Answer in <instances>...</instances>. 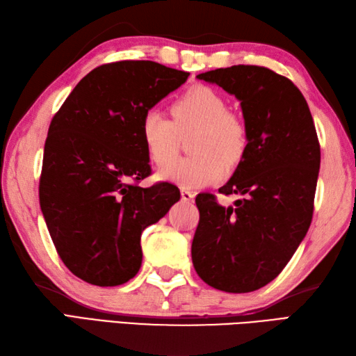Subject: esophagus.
Instances as JSON below:
<instances>
[{"instance_id": "1", "label": "esophagus", "mask_w": 356, "mask_h": 356, "mask_svg": "<svg viewBox=\"0 0 356 356\" xmlns=\"http://www.w3.org/2000/svg\"><path fill=\"white\" fill-rule=\"evenodd\" d=\"M180 195H182L184 202H193L194 200V194L190 190H182V191H180Z\"/></svg>"}]
</instances>
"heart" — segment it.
<instances>
[{"mask_svg": "<svg viewBox=\"0 0 356 356\" xmlns=\"http://www.w3.org/2000/svg\"><path fill=\"white\" fill-rule=\"evenodd\" d=\"M172 120L157 110L145 113L140 139L151 162L162 166L175 156L179 136L197 129L194 156L181 158L159 171V179L180 188H203L220 182L228 165L241 162L248 149V130L229 113L225 97L207 86H194L171 107Z\"/></svg>", "mask_w": 356, "mask_h": 356, "instance_id": "heart-1", "label": "heart"}]
</instances>
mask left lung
<instances>
[{
	"mask_svg": "<svg viewBox=\"0 0 356 356\" xmlns=\"http://www.w3.org/2000/svg\"><path fill=\"white\" fill-rule=\"evenodd\" d=\"M240 101L248 149L218 193L241 194L225 208L213 194L195 197L200 220L194 269L218 291L245 293L272 282L311 226L320 142L305 96L266 67L232 65L197 74Z\"/></svg>",
	"mask_w": 356,
	"mask_h": 356,
	"instance_id": "1",
	"label": "left lung"
}]
</instances>
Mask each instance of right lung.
<instances>
[{"mask_svg":"<svg viewBox=\"0 0 356 356\" xmlns=\"http://www.w3.org/2000/svg\"><path fill=\"white\" fill-rule=\"evenodd\" d=\"M190 76L153 61H119L82 78L51 119L44 145L40 205L72 274L119 286L142 264L140 236L180 199L151 174L140 139L145 113Z\"/></svg>","mask_w":356,"mask_h":356,"instance_id":"right-lung-1","label":"right lung"}]
</instances>
